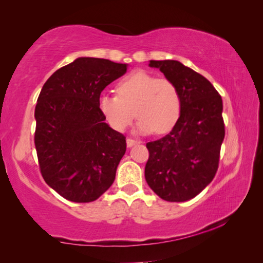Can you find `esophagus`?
I'll list each match as a JSON object with an SVG mask.
<instances>
[{
  "mask_svg": "<svg viewBox=\"0 0 263 263\" xmlns=\"http://www.w3.org/2000/svg\"><path fill=\"white\" fill-rule=\"evenodd\" d=\"M140 141H138V140H136V139H132V138H127L126 139V145H127V147H132L133 145H136V144H139Z\"/></svg>",
  "mask_w": 263,
  "mask_h": 263,
  "instance_id": "obj_1",
  "label": "esophagus"
}]
</instances>
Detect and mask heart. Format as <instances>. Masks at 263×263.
<instances>
[{"mask_svg":"<svg viewBox=\"0 0 263 263\" xmlns=\"http://www.w3.org/2000/svg\"><path fill=\"white\" fill-rule=\"evenodd\" d=\"M116 90L117 95H102L99 100L100 111L115 130H125L136 112L138 131L161 135L171 131L180 117L181 96L172 80L137 70L122 79Z\"/></svg>","mask_w":263,"mask_h":263,"instance_id":"obj_1","label":"heart"}]
</instances>
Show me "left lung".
Segmentation results:
<instances>
[{
    "instance_id": "8db88e82",
    "label": "left lung",
    "mask_w": 263,
    "mask_h": 263,
    "mask_svg": "<svg viewBox=\"0 0 263 263\" xmlns=\"http://www.w3.org/2000/svg\"><path fill=\"white\" fill-rule=\"evenodd\" d=\"M176 84L181 112L172 131L146 144L145 179L160 198L184 202L197 196L215 177L225 137L222 101L203 75L175 60H151Z\"/></svg>"
}]
</instances>
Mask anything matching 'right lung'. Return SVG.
Instances as JSON below:
<instances>
[{
    "instance_id": "right-lung-1",
    "label": "right lung",
    "mask_w": 263,
    "mask_h": 263,
    "mask_svg": "<svg viewBox=\"0 0 263 263\" xmlns=\"http://www.w3.org/2000/svg\"><path fill=\"white\" fill-rule=\"evenodd\" d=\"M126 67L100 58H78L53 73L38 96L39 169L46 183L70 202L96 201L114 183L126 140L104 123L99 100Z\"/></svg>"
}]
</instances>
